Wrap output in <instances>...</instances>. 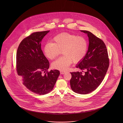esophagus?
Instances as JSON below:
<instances>
[{
  "instance_id": "1",
  "label": "esophagus",
  "mask_w": 123,
  "mask_h": 123,
  "mask_svg": "<svg viewBox=\"0 0 123 123\" xmlns=\"http://www.w3.org/2000/svg\"><path fill=\"white\" fill-rule=\"evenodd\" d=\"M64 73H65V72H64V71H60V74H63Z\"/></svg>"
}]
</instances>
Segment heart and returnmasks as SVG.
<instances>
[{"label": "heart", "mask_w": 123, "mask_h": 123, "mask_svg": "<svg viewBox=\"0 0 123 123\" xmlns=\"http://www.w3.org/2000/svg\"><path fill=\"white\" fill-rule=\"evenodd\" d=\"M53 43L49 42L44 47L45 56L53 60L63 52V56L54 61L52 66L61 71L66 70L73 61L77 63L83 60L86 55L88 43L86 38L74 34L63 32L53 39Z\"/></svg>", "instance_id": "b5f03b06"}]
</instances>
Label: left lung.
Returning a JSON list of instances; mask_svg holds the SVG:
<instances>
[{"label": "left lung", "mask_w": 123, "mask_h": 123, "mask_svg": "<svg viewBox=\"0 0 123 123\" xmlns=\"http://www.w3.org/2000/svg\"><path fill=\"white\" fill-rule=\"evenodd\" d=\"M81 31L87 34L89 46L83 60L76 68L83 72H71L70 83L72 90L76 93L86 94L97 89L101 84L109 66V59L106 47L101 39L87 31Z\"/></svg>", "instance_id": "1"}]
</instances>
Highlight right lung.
<instances>
[{
	"instance_id": "right-lung-1",
	"label": "right lung",
	"mask_w": 123,
	"mask_h": 123,
	"mask_svg": "<svg viewBox=\"0 0 123 123\" xmlns=\"http://www.w3.org/2000/svg\"><path fill=\"white\" fill-rule=\"evenodd\" d=\"M49 31L34 32L25 38L17 52L18 74L28 89L39 95L52 91L60 74L58 70L48 71L49 63L41 50V41Z\"/></svg>"
}]
</instances>
